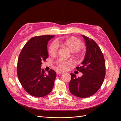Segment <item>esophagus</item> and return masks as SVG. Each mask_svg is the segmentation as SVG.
<instances>
[{"instance_id": "esophagus-1", "label": "esophagus", "mask_w": 121, "mask_h": 121, "mask_svg": "<svg viewBox=\"0 0 121 121\" xmlns=\"http://www.w3.org/2000/svg\"><path fill=\"white\" fill-rule=\"evenodd\" d=\"M63 73H64V72H58L57 73V74H63Z\"/></svg>"}]
</instances>
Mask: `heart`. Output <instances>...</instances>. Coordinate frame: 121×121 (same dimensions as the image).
<instances>
[{
    "label": "heart",
    "mask_w": 121,
    "mask_h": 121,
    "mask_svg": "<svg viewBox=\"0 0 121 121\" xmlns=\"http://www.w3.org/2000/svg\"><path fill=\"white\" fill-rule=\"evenodd\" d=\"M59 44L66 46L72 52H77L82 47V42L77 38L72 37L67 39H59L56 41V42H53L50 44L48 48V52L50 55L55 56L57 54L59 48L58 44ZM55 63L57 67L60 69L65 70L72 64V62L59 59L56 61Z\"/></svg>",
    "instance_id": "b5f03b06"
}]
</instances>
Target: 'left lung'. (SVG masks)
<instances>
[{"instance_id": "obj_1", "label": "left lung", "mask_w": 121, "mask_h": 121, "mask_svg": "<svg viewBox=\"0 0 121 121\" xmlns=\"http://www.w3.org/2000/svg\"><path fill=\"white\" fill-rule=\"evenodd\" d=\"M85 41L86 53L80 67L76 68L83 73L77 78L71 73V80L69 90L75 96L84 98L96 93L102 85L105 75V65L104 56L94 40L82 35Z\"/></svg>"}]
</instances>
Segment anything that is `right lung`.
Wrapping results in <instances>:
<instances>
[{
	"label": "right lung",
	"instance_id": "obj_1",
	"mask_svg": "<svg viewBox=\"0 0 121 121\" xmlns=\"http://www.w3.org/2000/svg\"><path fill=\"white\" fill-rule=\"evenodd\" d=\"M52 35L35 36L23 47L18 56L17 74L24 89L35 97H43L52 90L56 77L52 69L48 74L41 69L42 62L48 57L47 44Z\"/></svg>",
	"mask_w": 121,
	"mask_h": 121
}]
</instances>
